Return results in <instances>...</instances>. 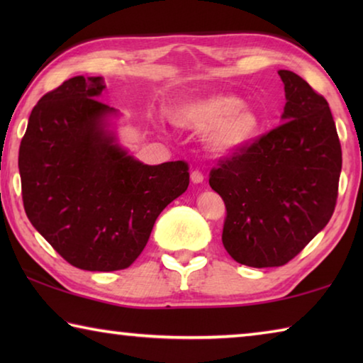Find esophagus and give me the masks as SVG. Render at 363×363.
Here are the masks:
<instances>
[{
	"instance_id": "34e87169",
	"label": "esophagus",
	"mask_w": 363,
	"mask_h": 363,
	"mask_svg": "<svg viewBox=\"0 0 363 363\" xmlns=\"http://www.w3.org/2000/svg\"><path fill=\"white\" fill-rule=\"evenodd\" d=\"M203 179H205V176H203V173H201V171H199V169H194L192 173H190V181H192L194 184L203 182Z\"/></svg>"
}]
</instances>
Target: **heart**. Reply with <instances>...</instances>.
<instances>
[{"label": "heart", "instance_id": "heart-1", "mask_svg": "<svg viewBox=\"0 0 363 363\" xmlns=\"http://www.w3.org/2000/svg\"><path fill=\"white\" fill-rule=\"evenodd\" d=\"M171 118L190 130H208V145L224 155L253 143L262 126L259 113L229 93L184 101L171 110Z\"/></svg>", "mask_w": 363, "mask_h": 363}]
</instances>
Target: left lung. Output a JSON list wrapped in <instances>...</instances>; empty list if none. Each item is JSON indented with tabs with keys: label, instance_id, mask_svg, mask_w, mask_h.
Segmentation results:
<instances>
[{
	"label": "left lung",
	"instance_id": "left-lung-1",
	"mask_svg": "<svg viewBox=\"0 0 363 363\" xmlns=\"http://www.w3.org/2000/svg\"><path fill=\"white\" fill-rule=\"evenodd\" d=\"M284 123L210 171L223 196V245L250 267L291 261L333 216L342 153L328 102L290 70Z\"/></svg>",
	"mask_w": 363,
	"mask_h": 363
}]
</instances>
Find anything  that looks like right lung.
<instances>
[{
  "label": "right lung",
  "instance_id": "1",
  "mask_svg": "<svg viewBox=\"0 0 363 363\" xmlns=\"http://www.w3.org/2000/svg\"><path fill=\"white\" fill-rule=\"evenodd\" d=\"M101 77H73L33 107L19 149L30 223L72 266L130 267L158 214L189 187L182 160L149 167L106 131Z\"/></svg>",
  "mask_w": 363,
  "mask_h": 363
}]
</instances>
